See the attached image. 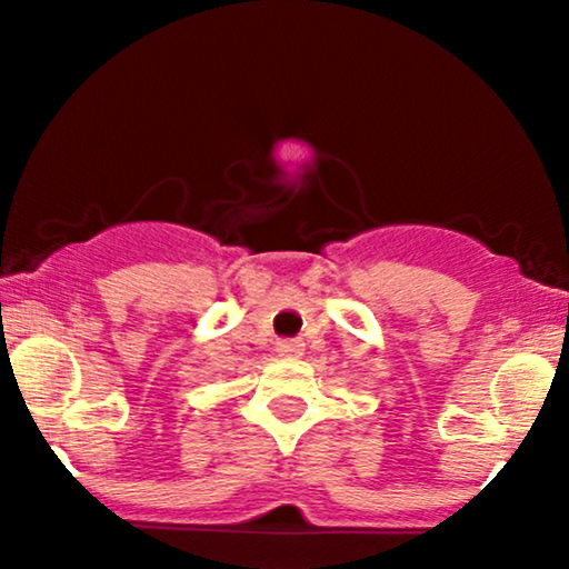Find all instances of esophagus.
Wrapping results in <instances>:
<instances>
[{
    "mask_svg": "<svg viewBox=\"0 0 569 569\" xmlns=\"http://www.w3.org/2000/svg\"><path fill=\"white\" fill-rule=\"evenodd\" d=\"M277 349L282 355H302V341L300 339H282L277 345Z\"/></svg>",
    "mask_w": 569,
    "mask_h": 569,
    "instance_id": "obj_1",
    "label": "esophagus"
}]
</instances>
